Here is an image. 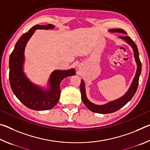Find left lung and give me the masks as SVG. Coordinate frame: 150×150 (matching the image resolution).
<instances>
[{"label":"left lung","instance_id":"obj_1","mask_svg":"<svg viewBox=\"0 0 150 150\" xmlns=\"http://www.w3.org/2000/svg\"><path fill=\"white\" fill-rule=\"evenodd\" d=\"M109 31L111 32H119L123 33V34H126V32L124 30L122 29H111L109 30ZM119 38L124 40H125L127 44H128L131 47L133 48L134 51V55L135 57L136 62L137 63V71L135 77L134 78V80L132 83L130 87L129 88L128 91L127 93L121 98L116 99L115 100L111 101L107 104H105L104 105H96L91 103L89 100L87 99V96H86L85 93V83L83 80H81V99H82L83 103L91 111L93 112H96L99 114H109L115 112L118 110L119 109L122 108L123 106L126 105L129 101H130L137 91V88L138 87L139 83V77L140 75L141 71H142V63L139 58V52L138 47L136 46V44L134 42L130 37L127 36V35H124V36H119Z\"/></svg>","mask_w":150,"mask_h":150}]
</instances>
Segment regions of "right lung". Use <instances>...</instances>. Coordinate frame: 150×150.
<instances>
[{"label": "right lung", "mask_w": 150, "mask_h": 150, "mask_svg": "<svg viewBox=\"0 0 150 150\" xmlns=\"http://www.w3.org/2000/svg\"><path fill=\"white\" fill-rule=\"evenodd\" d=\"M52 24L35 25L18 40L9 59V80L12 91L26 107L35 110H50L56 105L60 98V83L63 79L75 74L74 69L54 71L49 79L50 88L43 90L32 83L23 72L24 49L27 42L37 29H52Z\"/></svg>", "instance_id": "add662e5"}]
</instances>
